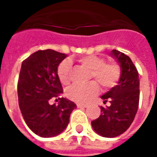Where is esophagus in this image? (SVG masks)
I'll return each instance as SVG.
<instances>
[{"instance_id": "esophagus-1", "label": "esophagus", "mask_w": 157, "mask_h": 157, "mask_svg": "<svg viewBox=\"0 0 157 157\" xmlns=\"http://www.w3.org/2000/svg\"><path fill=\"white\" fill-rule=\"evenodd\" d=\"M76 106H77V108H86L87 107L86 104H82V103H77Z\"/></svg>"}]
</instances>
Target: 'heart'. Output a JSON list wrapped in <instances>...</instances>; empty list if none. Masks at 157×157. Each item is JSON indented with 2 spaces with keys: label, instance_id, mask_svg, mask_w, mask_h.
Here are the masks:
<instances>
[{
  "label": "heart",
  "instance_id": "heart-1",
  "mask_svg": "<svg viewBox=\"0 0 157 157\" xmlns=\"http://www.w3.org/2000/svg\"><path fill=\"white\" fill-rule=\"evenodd\" d=\"M78 61L91 71L90 79H95L103 90L112 88L120 79L121 67L116 62H105V59L97 55L82 56ZM57 74L62 84L68 85L71 80V61L66 59L60 63ZM96 82H91L86 85L75 84L68 89L66 95L74 102L86 103L98 94L99 86Z\"/></svg>",
  "mask_w": 157,
  "mask_h": 157
}]
</instances>
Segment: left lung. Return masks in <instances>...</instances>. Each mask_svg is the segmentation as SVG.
<instances>
[{
  "label": "left lung",
  "instance_id": "obj_1",
  "mask_svg": "<svg viewBox=\"0 0 157 157\" xmlns=\"http://www.w3.org/2000/svg\"><path fill=\"white\" fill-rule=\"evenodd\" d=\"M111 55L121 67V76L118 85L101 97L103 103L109 102L110 106L101 107V115L92 121L96 133L107 138L118 136L129 128L140 100L139 74L131 59L116 49H113Z\"/></svg>",
  "mask_w": 157,
  "mask_h": 157
}]
</instances>
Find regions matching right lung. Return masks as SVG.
Masks as SVG:
<instances>
[{
	"instance_id": "add662e5",
	"label": "right lung",
	"mask_w": 157,
	"mask_h": 157,
	"mask_svg": "<svg viewBox=\"0 0 157 157\" xmlns=\"http://www.w3.org/2000/svg\"><path fill=\"white\" fill-rule=\"evenodd\" d=\"M67 55L53 49L39 50L22 61L17 83L18 103L29 128L39 136L48 138L64 131L76 105L59 98L50 105L48 101L63 93L57 71Z\"/></svg>"
}]
</instances>
